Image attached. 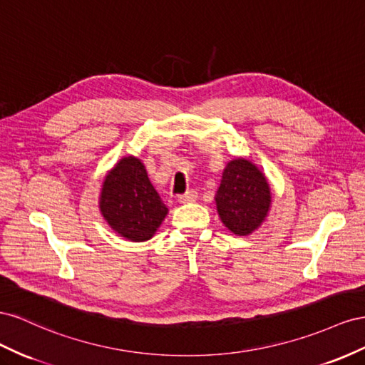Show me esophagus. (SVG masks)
Returning <instances> with one entry per match:
<instances>
[{
    "label": "esophagus",
    "mask_w": 365,
    "mask_h": 365,
    "mask_svg": "<svg viewBox=\"0 0 365 365\" xmlns=\"http://www.w3.org/2000/svg\"><path fill=\"white\" fill-rule=\"evenodd\" d=\"M197 197H199V194H197V191L191 190V191H186L185 194L179 195V202L180 203H190V202H195Z\"/></svg>",
    "instance_id": "34e87169"
}]
</instances>
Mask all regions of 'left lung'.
<instances>
[{
	"label": "left lung",
	"mask_w": 365,
	"mask_h": 365,
	"mask_svg": "<svg viewBox=\"0 0 365 365\" xmlns=\"http://www.w3.org/2000/svg\"><path fill=\"white\" fill-rule=\"evenodd\" d=\"M215 202L225 226L234 234L247 235L262 225L269 211V183L249 160H232L223 173Z\"/></svg>",
	"instance_id": "left-lung-1"
}]
</instances>
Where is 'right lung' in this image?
Wrapping results in <instances>:
<instances>
[{
    "mask_svg": "<svg viewBox=\"0 0 365 365\" xmlns=\"http://www.w3.org/2000/svg\"><path fill=\"white\" fill-rule=\"evenodd\" d=\"M101 211L119 235L131 242L150 240L168 207L136 158H123L108 173L101 194Z\"/></svg>",
    "mask_w": 365,
    "mask_h": 365,
    "instance_id": "add662e5",
    "label": "right lung"
}]
</instances>
